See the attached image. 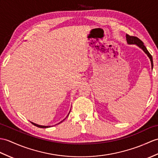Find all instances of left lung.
Instances as JSON below:
<instances>
[{
    "label": "left lung",
    "instance_id": "1",
    "mask_svg": "<svg viewBox=\"0 0 158 158\" xmlns=\"http://www.w3.org/2000/svg\"><path fill=\"white\" fill-rule=\"evenodd\" d=\"M126 38H127V43L129 44H136L137 46H138L139 48H141L144 51V52L147 55H148V56L149 58L150 61H151V64H152V69H153V58H152V56L148 52V50H147L146 47L143 44V42L140 39H139L138 38L135 37V36H131L127 34L126 35Z\"/></svg>",
    "mask_w": 158,
    "mask_h": 158
}]
</instances>
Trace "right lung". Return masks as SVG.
<instances>
[{
	"label": "right lung",
	"instance_id": "add662e5",
	"mask_svg": "<svg viewBox=\"0 0 158 158\" xmlns=\"http://www.w3.org/2000/svg\"><path fill=\"white\" fill-rule=\"evenodd\" d=\"M69 113H70V112H69ZM68 114V115H69ZM63 120H62V121H63ZM62 121H61V122L60 123H62ZM60 123H58V124H60ZM31 124H34V125H35V127H39V128H48V127H50V126H42V125H39V124H35V123H32V122H31Z\"/></svg>",
	"mask_w": 158,
	"mask_h": 158
}]
</instances>
